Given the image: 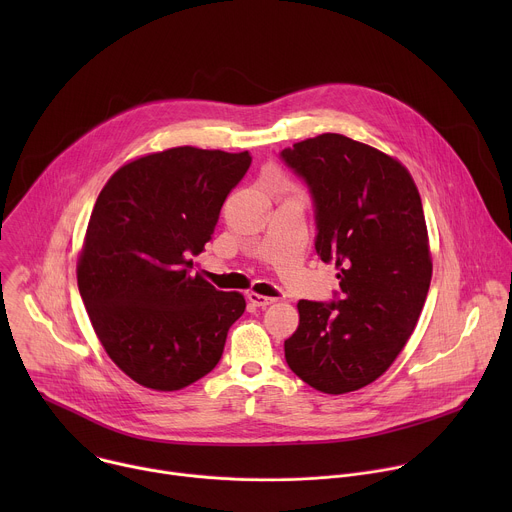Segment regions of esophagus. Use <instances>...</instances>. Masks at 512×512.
Here are the masks:
<instances>
[{"label": "esophagus", "mask_w": 512, "mask_h": 512, "mask_svg": "<svg viewBox=\"0 0 512 512\" xmlns=\"http://www.w3.org/2000/svg\"><path fill=\"white\" fill-rule=\"evenodd\" d=\"M247 300L257 306V308H267L275 302V298H267V296H261V294H255V291H251V294H247Z\"/></svg>", "instance_id": "esophagus-1"}]
</instances>
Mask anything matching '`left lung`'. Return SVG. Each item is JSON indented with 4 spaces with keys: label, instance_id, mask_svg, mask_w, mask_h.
Masks as SVG:
<instances>
[{
    "label": "left lung",
    "instance_id": "obj_1",
    "mask_svg": "<svg viewBox=\"0 0 512 512\" xmlns=\"http://www.w3.org/2000/svg\"><path fill=\"white\" fill-rule=\"evenodd\" d=\"M279 158L308 186L316 253L340 279L332 302H298L285 360L310 387L350 393L391 367L423 310L431 257L421 198L397 160L338 133Z\"/></svg>",
    "mask_w": 512,
    "mask_h": 512
}]
</instances>
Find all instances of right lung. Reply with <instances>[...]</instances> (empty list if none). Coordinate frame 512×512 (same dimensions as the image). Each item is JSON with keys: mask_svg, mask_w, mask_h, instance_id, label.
<instances>
[{"mask_svg": "<svg viewBox=\"0 0 512 512\" xmlns=\"http://www.w3.org/2000/svg\"><path fill=\"white\" fill-rule=\"evenodd\" d=\"M251 154L184 145L119 168L101 190L77 279L91 324L135 383L178 391L223 356L245 298L190 275Z\"/></svg>", "mask_w": 512, "mask_h": 512, "instance_id": "add662e5", "label": "right lung"}]
</instances>
